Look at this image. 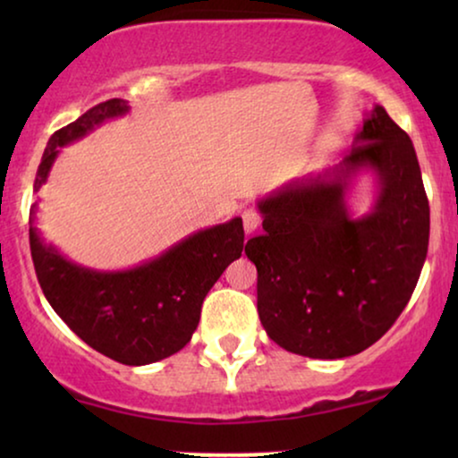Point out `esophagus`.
Masks as SVG:
<instances>
[{"mask_svg": "<svg viewBox=\"0 0 458 458\" xmlns=\"http://www.w3.org/2000/svg\"><path fill=\"white\" fill-rule=\"evenodd\" d=\"M242 221H243V231H246V233H254V231L260 227L259 210L246 208L242 212Z\"/></svg>", "mask_w": 458, "mask_h": 458, "instance_id": "obj_1", "label": "esophagus"}]
</instances>
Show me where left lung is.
Here are the masks:
<instances>
[{
	"label": "left lung",
	"instance_id": "left-lung-1",
	"mask_svg": "<svg viewBox=\"0 0 458 458\" xmlns=\"http://www.w3.org/2000/svg\"><path fill=\"white\" fill-rule=\"evenodd\" d=\"M374 177V204L356 217L355 179ZM265 233L246 243L259 271L268 337L309 359L371 346L409 304L429 243V202L411 137L375 104L340 165L287 181L259 199Z\"/></svg>",
	"mask_w": 458,
	"mask_h": 458
}]
</instances>
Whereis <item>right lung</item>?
<instances>
[{
	"label": "right lung",
	"mask_w": 458,
	"mask_h": 458,
	"mask_svg": "<svg viewBox=\"0 0 458 458\" xmlns=\"http://www.w3.org/2000/svg\"><path fill=\"white\" fill-rule=\"evenodd\" d=\"M129 110V102L114 98L55 131L37 168L35 191L47 183L62 148ZM35 210L37 202L29 221L30 254L47 302L93 350L131 367L158 362L191 340L206 293L243 250V225L235 216L187 235L137 267L98 271L66 259L43 240L33 225Z\"/></svg>",
	"instance_id": "right-lung-1"
}]
</instances>
